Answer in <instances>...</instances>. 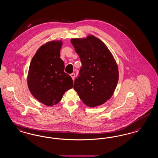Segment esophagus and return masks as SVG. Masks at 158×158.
Here are the masks:
<instances>
[{
    "mask_svg": "<svg viewBox=\"0 0 158 158\" xmlns=\"http://www.w3.org/2000/svg\"><path fill=\"white\" fill-rule=\"evenodd\" d=\"M70 76H71V77L72 78L73 81H74V79H75V73H71V74H70Z\"/></svg>",
    "mask_w": 158,
    "mask_h": 158,
    "instance_id": "34e87169",
    "label": "esophagus"
}]
</instances>
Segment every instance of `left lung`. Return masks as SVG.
<instances>
[{
  "instance_id": "1",
  "label": "left lung",
  "mask_w": 158,
  "mask_h": 158,
  "mask_svg": "<svg viewBox=\"0 0 158 158\" xmlns=\"http://www.w3.org/2000/svg\"><path fill=\"white\" fill-rule=\"evenodd\" d=\"M82 63L73 88L89 107L105 103L114 94L119 79L118 67L107 46L94 35L70 40Z\"/></svg>"
}]
</instances>
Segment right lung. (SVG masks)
<instances>
[{"instance_id": "add662e5", "label": "right lung", "mask_w": 158, "mask_h": 158, "mask_svg": "<svg viewBox=\"0 0 158 158\" xmlns=\"http://www.w3.org/2000/svg\"><path fill=\"white\" fill-rule=\"evenodd\" d=\"M61 40L50 41L41 46L33 57L27 74V85L32 95L40 102L51 106L61 101L72 88V77L64 72L60 58Z\"/></svg>"}]
</instances>
